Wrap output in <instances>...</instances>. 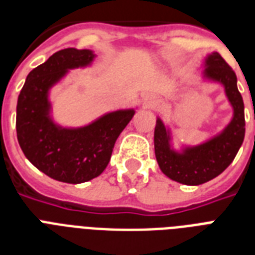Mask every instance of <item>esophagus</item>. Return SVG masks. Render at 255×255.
<instances>
[{
	"label": "esophagus",
	"instance_id": "1",
	"mask_svg": "<svg viewBox=\"0 0 255 255\" xmlns=\"http://www.w3.org/2000/svg\"><path fill=\"white\" fill-rule=\"evenodd\" d=\"M156 102H157V100H156L155 96L151 95V94H148V95L144 96L143 106H144V107H149V106H153V104H155Z\"/></svg>",
	"mask_w": 255,
	"mask_h": 255
}]
</instances>
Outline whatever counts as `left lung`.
<instances>
[{
    "instance_id": "8db88e82",
    "label": "left lung",
    "mask_w": 255,
    "mask_h": 255,
    "mask_svg": "<svg viewBox=\"0 0 255 255\" xmlns=\"http://www.w3.org/2000/svg\"><path fill=\"white\" fill-rule=\"evenodd\" d=\"M205 75L225 86L234 108L233 120L214 139L177 153L169 147V133L157 119L155 127V155L164 174L185 185H200L217 177L233 161L245 137L244 100L237 88V75L218 53L206 59Z\"/></svg>"
}]
</instances>
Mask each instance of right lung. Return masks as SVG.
I'll list each match as a JSON object with an SVG mask.
<instances>
[{
  "label": "right lung",
  "instance_id": "add662e5",
  "mask_svg": "<svg viewBox=\"0 0 255 255\" xmlns=\"http://www.w3.org/2000/svg\"><path fill=\"white\" fill-rule=\"evenodd\" d=\"M90 50H59L26 78L17 103V139L34 167L49 177L81 184L98 177L110 163L120 132L129 123L133 110L111 112L87 127L67 129L49 118V88L69 69L92 61Z\"/></svg>",
  "mask_w": 255,
  "mask_h": 255
}]
</instances>
